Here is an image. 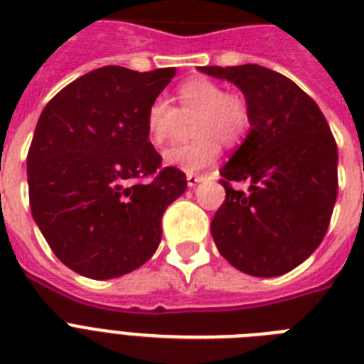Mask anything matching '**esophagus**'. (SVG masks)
Segmentation results:
<instances>
[{
    "label": "esophagus",
    "instance_id": "obj_1",
    "mask_svg": "<svg viewBox=\"0 0 364 364\" xmlns=\"http://www.w3.org/2000/svg\"><path fill=\"white\" fill-rule=\"evenodd\" d=\"M200 181H204V176H200V173H187L188 187H196Z\"/></svg>",
    "mask_w": 364,
    "mask_h": 364
}]
</instances>
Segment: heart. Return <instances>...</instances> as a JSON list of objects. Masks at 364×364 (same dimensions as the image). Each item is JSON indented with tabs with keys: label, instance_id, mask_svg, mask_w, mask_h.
Returning <instances> with one entry per match:
<instances>
[{
	"label": "heart",
	"instance_id": "b5f03b06",
	"mask_svg": "<svg viewBox=\"0 0 364 364\" xmlns=\"http://www.w3.org/2000/svg\"><path fill=\"white\" fill-rule=\"evenodd\" d=\"M179 107L170 100L154 98L147 109L149 139L162 145L170 139L185 119L193 121L194 139L164 151V162L183 171L204 170L221 153V143L232 147L247 136L251 109L243 96L227 92L221 82L193 77L177 88Z\"/></svg>",
	"mask_w": 364,
	"mask_h": 364
}]
</instances>
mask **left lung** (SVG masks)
<instances>
[{
  "label": "left lung",
  "instance_id": "left-lung-1",
  "mask_svg": "<svg viewBox=\"0 0 364 364\" xmlns=\"http://www.w3.org/2000/svg\"><path fill=\"white\" fill-rule=\"evenodd\" d=\"M234 82L251 109V130L221 168L227 198L211 221L219 253L255 277L304 262L325 238L338 194V147L308 94L257 64L200 68ZM230 181L250 183L247 193Z\"/></svg>",
  "mask_w": 364,
  "mask_h": 364
}]
</instances>
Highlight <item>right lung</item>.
<instances>
[{
	"instance_id": "right-lung-1",
	"label": "right lung",
	"mask_w": 364,
	"mask_h": 364,
	"mask_svg": "<svg viewBox=\"0 0 364 364\" xmlns=\"http://www.w3.org/2000/svg\"><path fill=\"white\" fill-rule=\"evenodd\" d=\"M173 75L176 68H98L62 88L37 121L31 215L53 253L81 276L111 279L147 262L166 208L187 188L181 170L162 168L145 124Z\"/></svg>"
}]
</instances>
